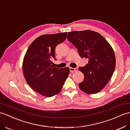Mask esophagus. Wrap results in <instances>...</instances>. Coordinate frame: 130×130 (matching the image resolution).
Returning a JSON list of instances; mask_svg holds the SVG:
<instances>
[{
    "mask_svg": "<svg viewBox=\"0 0 130 130\" xmlns=\"http://www.w3.org/2000/svg\"><path fill=\"white\" fill-rule=\"evenodd\" d=\"M69 70H70V72L73 73V72H77L78 71V69L76 68H72V67H69Z\"/></svg>",
    "mask_w": 130,
    "mask_h": 130,
    "instance_id": "34e87169",
    "label": "esophagus"
}]
</instances>
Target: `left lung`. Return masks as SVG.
Wrapping results in <instances>:
<instances>
[{"label": "left lung", "instance_id": "8db88e82", "mask_svg": "<svg viewBox=\"0 0 130 130\" xmlns=\"http://www.w3.org/2000/svg\"><path fill=\"white\" fill-rule=\"evenodd\" d=\"M67 39L77 48L82 58L89 59L84 67L78 68L84 75L79 88L87 94L99 92L115 70L116 59L112 47L100 34L89 30L69 32Z\"/></svg>", "mask_w": 130, "mask_h": 130}]
</instances>
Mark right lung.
<instances>
[{
    "instance_id": "right-lung-1",
    "label": "right lung",
    "mask_w": 130,
    "mask_h": 130,
    "mask_svg": "<svg viewBox=\"0 0 130 130\" xmlns=\"http://www.w3.org/2000/svg\"><path fill=\"white\" fill-rule=\"evenodd\" d=\"M67 32L43 35L31 43L25 53L23 72L27 83L41 95L51 97L61 91L69 73V68L53 67L55 49L67 37Z\"/></svg>"
}]
</instances>
